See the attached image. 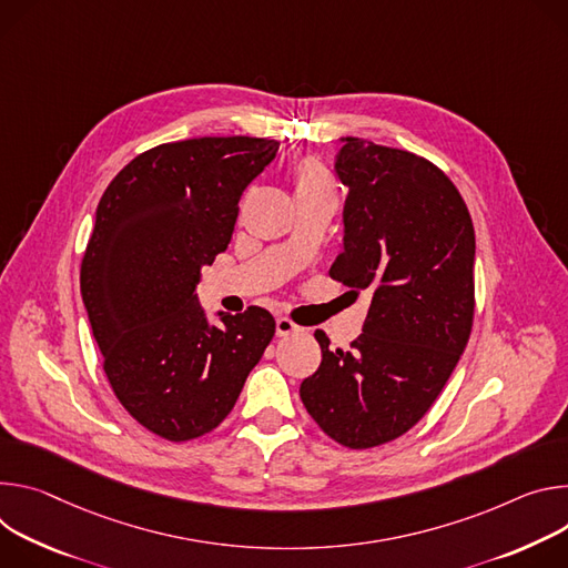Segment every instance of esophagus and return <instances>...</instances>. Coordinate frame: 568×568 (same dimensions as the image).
Instances as JSON below:
<instances>
[{
	"label": "esophagus",
	"instance_id": "obj_1",
	"mask_svg": "<svg viewBox=\"0 0 568 568\" xmlns=\"http://www.w3.org/2000/svg\"><path fill=\"white\" fill-rule=\"evenodd\" d=\"M275 329H277V336H291V334L300 332V327L293 321L282 318V316L275 321Z\"/></svg>",
	"mask_w": 568,
	"mask_h": 568
}]
</instances>
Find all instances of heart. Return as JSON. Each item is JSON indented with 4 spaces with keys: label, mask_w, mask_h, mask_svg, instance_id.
<instances>
[{
    "label": "heart",
    "mask_w": 568,
    "mask_h": 568,
    "mask_svg": "<svg viewBox=\"0 0 568 568\" xmlns=\"http://www.w3.org/2000/svg\"><path fill=\"white\" fill-rule=\"evenodd\" d=\"M295 182H297V192L302 189H323L332 186L327 171L316 162V160H302L295 169Z\"/></svg>",
    "instance_id": "b5f03b06"
}]
</instances>
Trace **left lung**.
<instances>
[{"label": "left lung", "mask_w": 568, "mask_h": 568, "mask_svg": "<svg viewBox=\"0 0 568 568\" xmlns=\"http://www.w3.org/2000/svg\"><path fill=\"white\" fill-rule=\"evenodd\" d=\"M334 171L347 189L343 252L329 268L369 293L363 334L323 349L300 386L318 426L349 449L390 443L443 393L474 321L476 236L454 182L428 160L341 138Z\"/></svg>", "instance_id": "8db88e82"}]
</instances>
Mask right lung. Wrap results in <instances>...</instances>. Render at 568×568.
<instances>
[{
  "mask_svg": "<svg viewBox=\"0 0 568 568\" xmlns=\"http://www.w3.org/2000/svg\"><path fill=\"white\" fill-rule=\"evenodd\" d=\"M277 149L260 138L162 144L125 164L99 201L81 266L92 334L121 406L171 443L227 417L275 336L262 306L216 311L212 325L196 286Z\"/></svg>",
  "mask_w": 568,
  "mask_h": 568,
  "instance_id": "obj_1",
  "label": "right lung"
}]
</instances>
